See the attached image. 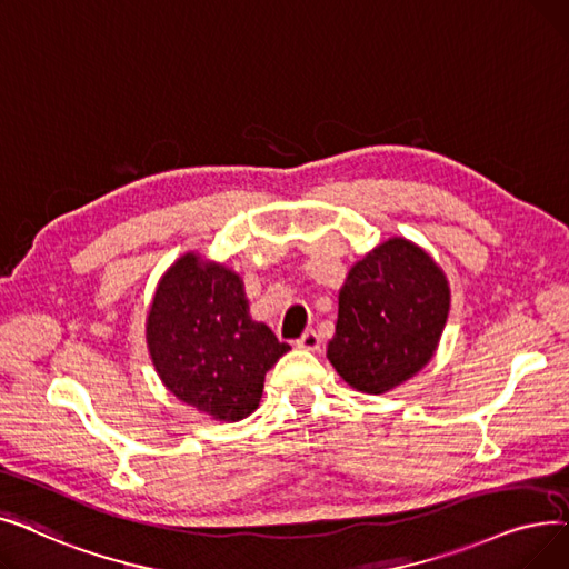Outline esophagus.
Returning a JSON list of instances; mask_svg holds the SVG:
<instances>
[{"mask_svg": "<svg viewBox=\"0 0 569 569\" xmlns=\"http://www.w3.org/2000/svg\"><path fill=\"white\" fill-rule=\"evenodd\" d=\"M296 347H301L306 351H317L321 347V340H319V336L315 331H306L299 340H296Z\"/></svg>", "mask_w": 569, "mask_h": 569, "instance_id": "obj_1", "label": "esophagus"}]
</instances>
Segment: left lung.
<instances>
[{
	"label": "left lung",
	"instance_id": "8db88e82",
	"mask_svg": "<svg viewBox=\"0 0 569 569\" xmlns=\"http://www.w3.org/2000/svg\"><path fill=\"white\" fill-rule=\"evenodd\" d=\"M451 289L442 266L393 236L349 268L327 357L363 393H387L426 368L447 327Z\"/></svg>",
	"mask_w": 569,
	"mask_h": 569
}]
</instances>
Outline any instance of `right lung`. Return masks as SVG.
Masks as SVG:
<instances>
[{
    "instance_id": "obj_1",
    "label": "right lung",
    "mask_w": 569,
    "mask_h": 569,
    "mask_svg": "<svg viewBox=\"0 0 569 569\" xmlns=\"http://www.w3.org/2000/svg\"><path fill=\"white\" fill-rule=\"evenodd\" d=\"M152 366L178 400L214 421L250 417L266 372L289 351L254 321L233 268L184 252L159 278L146 317Z\"/></svg>"
}]
</instances>
